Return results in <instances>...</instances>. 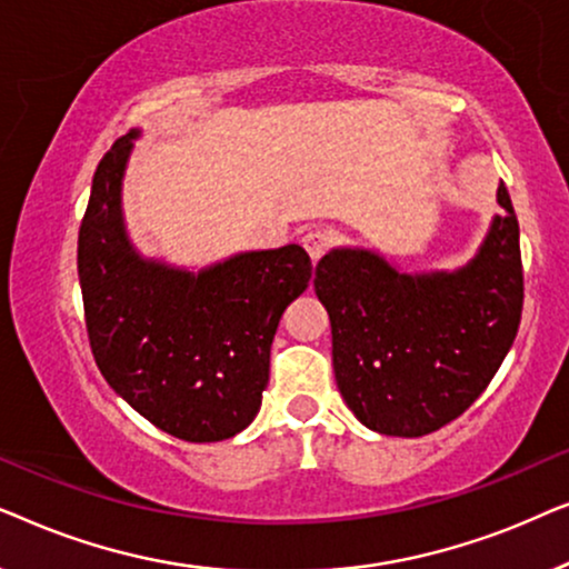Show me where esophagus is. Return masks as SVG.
I'll list each match as a JSON object with an SVG mask.
<instances>
[{
	"label": "esophagus",
	"instance_id": "34e87169",
	"mask_svg": "<svg viewBox=\"0 0 569 569\" xmlns=\"http://www.w3.org/2000/svg\"><path fill=\"white\" fill-rule=\"evenodd\" d=\"M331 243H333V236L329 230H308L306 236H302V248H306L313 263L329 251Z\"/></svg>",
	"mask_w": 569,
	"mask_h": 569
}]
</instances>
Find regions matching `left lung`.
<instances>
[{
    "label": "left lung",
    "mask_w": 569,
    "mask_h": 569,
    "mask_svg": "<svg viewBox=\"0 0 569 569\" xmlns=\"http://www.w3.org/2000/svg\"><path fill=\"white\" fill-rule=\"evenodd\" d=\"M477 253L456 269L407 271L365 246L318 261L333 378L380 435L422 438L461 417L500 370L523 310L518 220L505 183Z\"/></svg>",
    "instance_id": "1"
}]
</instances>
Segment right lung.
<instances>
[{"label": "right lung", "mask_w": 569, "mask_h": 569, "mask_svg": "<svg viewBox=\"0 0 569 569\" xmlns=\"http://www.w3.org/2000/svg\"><path fill=\"white\" fill-rule=\"evenodd\" d=\"M142 131L103 154L77 240L90 347L108 386L162 432L217 442L261 409L279 318L308 290L298 243L207 267L144 256L123 214V178Z\"/></svg>", "instance_id": "1"}]
</instances>
